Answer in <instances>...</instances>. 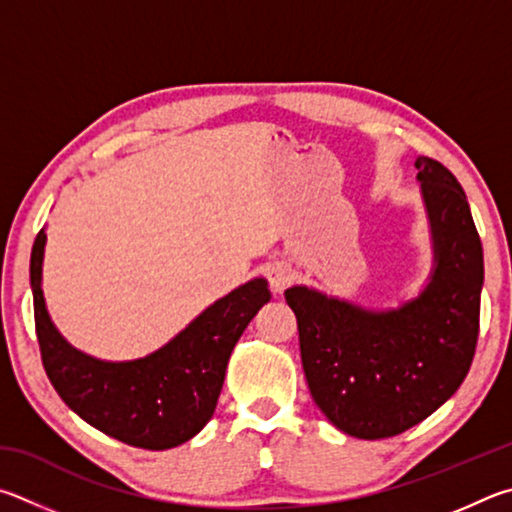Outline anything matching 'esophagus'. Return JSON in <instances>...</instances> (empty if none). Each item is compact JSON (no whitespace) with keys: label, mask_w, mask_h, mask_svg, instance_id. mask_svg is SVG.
Returning a JSON list of instances; mask_svg holds the SVG:
<instances>
[{"label":"esophagus","mask_w":512,"mask_h":512,"mask_svg":"<svg viewBox=\"0 0 512 512\" xmlns=\"http://www.w3.org/2000/svg\"><path fill=\"white\" fill-rule=\"evenodd\" d=\"M267 281H270V288L274 292H283L292 283V270L288 263L276 261L267 267Z\"/></svg>","instance_id":"esophagus-1"}]
</instances>
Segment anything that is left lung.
Instances as JSON below:
<instances>
[{
    "instance_id": "obj_1",
    "label": "left lung",
    "mask_w": 512,
    "mask_h": 512,
    "mask_svg": "<svg viewBox=\"0 0 512 512\" xmlns=\"http://www.w3.org/2000/svg\"><path fill=\"white\" fill-rule=\"evenodd\" d=\"M416 168L434 245V270L416 299L366 310L306 285L285 290L312 400L364 441L432 416L461 387L477 348L483 249L468 197L436 159L418 157Z\"/></svg>"
}]
</instances>
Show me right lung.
Instances as JSON below:
<instances>
[{"mask_svg":"<svg viewBox=\"0 0 512 512\" xmlns=\"http://www.w3.org/2000/svg\"><path fill=\"white\" fill-rule=\"evenodd\" d=\"M47 231L31 251L35 333L42 364L65 405L98 432L141 450H170L209 423L233 346L267 301L265 279L240 285L195 317L166 346L130 362H105L71 346L44 306Z\"/></svg>","mask_w":512,"mask_h":512,"instance_id":"1","label":"right lung"}]
</instances>
